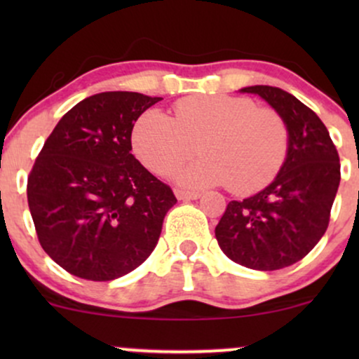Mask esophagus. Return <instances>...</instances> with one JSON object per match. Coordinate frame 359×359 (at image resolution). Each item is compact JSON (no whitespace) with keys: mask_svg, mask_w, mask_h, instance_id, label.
<instances>
[{"mask_svg":"<svg viewBox=\"0 0 359 359\" xmlns=\"http://www.w3.org/2000/svg\"><path fill=\"white\" fill-rule=\"evenodd\" d=\"M175 196L179 201H194L201 197V192L197 191H185V189H175Z\"/></svg>","mask_w":359,"mask_h":359,"instance_id":"esophagus-1","label":"esophagus"}]
</instances>
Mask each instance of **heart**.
<instances>
[{"label": "heart", "mask_w": 359, "mask_h": 359, "mask_svg": "<svg viewBox=\"0 0 359 359\" xmlns=\"http://www.w3.org/2000/svg\"><path fill=\"white\" fill-rule=\"evenodd\" d=\"M135 154L156 175H172L196 155H204L179 175L192 187L228 184L236 194L269 185L287 160L290 131L273 108H257L248 97L189 96L174 104V118L148 109L131 131Z\"/></svg>", "instance_id": "1"}]
</instances>
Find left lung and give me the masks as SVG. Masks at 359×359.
<instances>
[{
	"mask_svg": "<svg viewBox=\"0 0 359 359\" xmlns=\"http://www.w3.org/2000/svg\"><path fill=\"white\" fill-rule=\"evenodd\" d=\"M287 121V160L269 187L231 201L216 226V240L233 262L270 271L294 265L324 236L339 187L336 145L319 116L287 90L251 86Z\"/></svg>",
	"mask_w": 359,
	"mask_h": 359,
	"instance_id": "left-lung-1",
	"label": "left lung"
}]
</instances>
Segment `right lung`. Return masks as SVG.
<instances>
[{
    "label": "right lung",
    "mask_w": 359,
    "mask_h": 359,
    "mask_svg": "<svg viewBox=\"0 0 359 359\" xmlns=\"http://www.w3.org/2000/svg\"><path fill=\"white\" fill-rule=\"evenodd\" d=\"M162 97H86L45 140L27 184L36 238L57 265L108 282L150 257L174 192L131 155L135 121Z\"/></svg>",
    "instance_id": "obj_1"
}]
</instances>
